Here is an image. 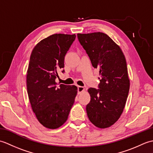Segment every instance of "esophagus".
I'll return each mask as SVG.
<instances>
[{"label":"esophagus","mask_w":153,"mask_h":153,"mask_svg":"<svg viewBox=\"0 0 153 153\" xmlns=\"http://www.w3.org/2000/svg\"><path fill=\"white\" fill-rule=\"evenodd\" d=\"M85 90V88L82 86H77V91H78V93L80 94L82 92H83V91Z\"/></svg>","instance_id":"1"}]
</instances>
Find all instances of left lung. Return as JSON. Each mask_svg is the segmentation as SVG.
<instances>
[{
	"label": "left lung",
	"instance_id": "1",
	"mask_svg": "<svg viewBox=\"0 0 153 153\" xmlns=\"http://www.w3.org/2000/svg\"><path fill=\"white\" fill-rule=\"evenodd\" d=\"M77 38L93 66L100 70L99 89H88L91 100L86 106L87 116L98 128H108L121 116L128 96L126 58L118 45L105 33H78Z\"/></svg>",
	"mask_w": 153,
	"mask_h": 153
}]
</instances>
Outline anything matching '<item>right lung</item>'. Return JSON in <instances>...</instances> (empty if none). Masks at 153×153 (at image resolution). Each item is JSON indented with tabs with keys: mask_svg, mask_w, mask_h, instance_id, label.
Here are the masks:
<instances>
[{
	"mask_svg": "<svg viewBox=\"0 0 153 153\" xmlns=\"http://www.w3.org/2000/svg\"><path fill=\"white\" fill-rule=\"evenodd\" d=\"M76 35L54 34L32 51L27 72V90L32 110L45 128L56 129L66 122L77 93L75 85L57 87L58 71ZM62 72L64 73L63 70Z\"/></svg>",
	"mask_w": 153,
	"mask_h": 153,
	"instance_id": "right-lung-1",
	"label": "right lung"
}]
</instances>
